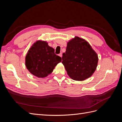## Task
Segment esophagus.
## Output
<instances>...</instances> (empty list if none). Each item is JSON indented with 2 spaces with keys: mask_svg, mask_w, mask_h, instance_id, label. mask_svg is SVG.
Wrapping results in <instances>:
<instances>
[{
  "mask_svg": "<svg viewBox=\"0 0 122 122\" xmlns=\"http://www.w3.org/2000/svg\"><path fill=\"white\" fill-rule=\"evenodd\" d=\"M59 56H60V57H62V53H61L60 54H59Z\"/></svg>",
  "mask_w": 122,
  "mask_h": 122,
  "instance_id": "34e87169",
  "label": "esophagus"
}]
</instances>
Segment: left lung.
Instances as JSON below:
<instances>
[{
	"label": "left lung",
	"instance_id": "1",
	"mask_svg": "<svg viewBox=\"0 0 122 122\" xmlns=\"http://www.w3.org/2000/svg\"><path fill=\"white\" fill-rule=\"evenodd\" d=\"M62 60V63L70 78L76 81H83L90 77L96 71L98 57L86 41L75 36L68 42Z\"/></svg>",
	"mask_w": 122,
	"mask_h": 122
}]
</instances>
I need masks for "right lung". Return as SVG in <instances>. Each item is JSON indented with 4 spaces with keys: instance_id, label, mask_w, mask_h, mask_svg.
Here are the masks:
<instances>
[{
    "instance_id": "right-lung-1",
    "label": "right lung",
    "mask_w": 122,
    "mask_h": 122,
    "mask_svg": "<svg viewBox=\"0 0 122 122\" xmlns=\"http://www.w3.org/2000/svg\"><path fill=\"white\" fill-rule=\"evenodd\" d=\"M61 58L54 53V49L46 41L39 40L28 51L25 57V66L32 75L44 78L50 74Z\"/></svg>"
}]
</instances>
